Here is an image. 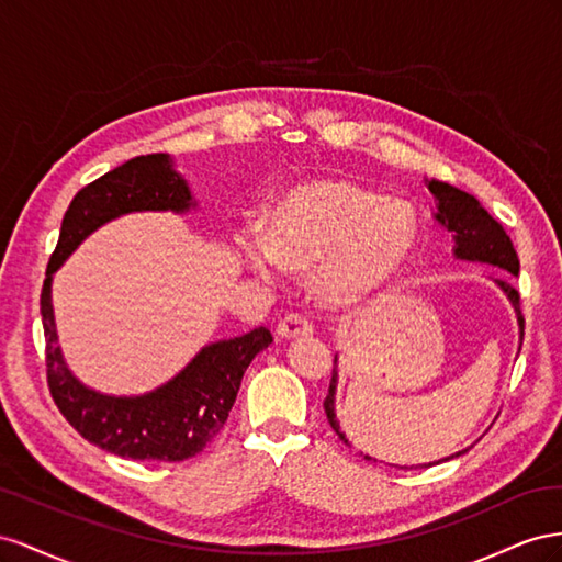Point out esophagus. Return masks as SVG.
<instances>
[{
    "instance_id": "1",
    "label": "esophagus",
    "mask_w": 562,
    "mask_h": 562,
    "mask_svg": "<svg viewBox=\"0 0 562 562\" xmlns=\"http://www.w3.org/2000/svg\"><path fill=\"white\" fill-rule=\"evenodd\" d=\"M276 334L280 336V339H301V336H308L313 334V323L301 313H292L282 317L278 327H276Z\"/></svg>"
}]
</instances>
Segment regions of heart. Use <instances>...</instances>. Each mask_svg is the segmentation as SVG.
I'll use <instances>...</instances> for the list:
<instances>
[{"label": "heart", "mask_w": 562, "mask_h": 562, "mask_svg": "<svg viewBox=\"0 0 562 562\" xmlns=\"http://www.w3.org/2000/svg\"><path fill=\"white\" fill-rule=\"evenodd\" d=\"M422 214L405 198L346 179L286 188L268 212V237L247 235L245 256L259 272H315L323 296L341 306L391 286L419 249Z\"/></svg>", "instance_id": "obj_1"}]
</instances>
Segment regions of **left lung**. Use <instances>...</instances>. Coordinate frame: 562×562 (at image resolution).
<instances>
[{
	"label": "left lung",
	"instance_id": "left-lung-1",
	"mask_svg": "<svg viewBox=\"0 0 562 562\" xmlns=\"http://www.w3.org/2000/svg\"><path fill=\"white\" fill-rule=\"evenodd\" d=\"M432 195L438 198V214L436 218L442 223L447 231L454 233V254L459 259H467V261H483V263H492V266H499L513 276H518L520 270V261H518V254L513 249L510 237L506 235V231L502 228V223L492 218L480 202L469 195V192H463L450 183H442V181H430L428 183ZM496 284L502 286V290L508 294L510 303L516 306L518 313V325H520V346H522V336H525V317L520 313V296L518 292L513 290L510 284L496 280ZM336 364V358H334ZM334 391H336V367L331 372V381H329V393L325 397V414H327V422L334 428L336 436H339L346 445V436L339 428V422H336V414H334ZM467 452V450H463ZM463 452H457L454 457H461ZM450 457V459H454ZM367 461H376L372 457H367ZM447 461V459H445ZM430 467V463H428Z\"/></svg>",
	"mask_w": 562,
	"mask_h": 562
}]
</instances>
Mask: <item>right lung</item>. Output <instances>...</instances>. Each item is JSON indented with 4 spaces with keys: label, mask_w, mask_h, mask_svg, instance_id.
<instances>
[{
    "label": "right lung",
    "mask_w": 562,
    "mask_h": 562,
    "mask_svg": "<svg viewBox=\"0 0 562 562\" xmlns=\"http://www.w3.org/2000/svg\"><path fill=\"white\" fill-rule=\"evenodd\" d=\"M190 190L162 153L140 155L103 173L72 198L58 245L46 266L40 296L46 339V383L68 424L101 450L138 461H183L200 454L226 424L249 362L272 344L266 327L202 348L162 389L138 397H112L79 383L60 356L52 276L75 247L110 218L130 212H186Z\"/></svg>",
    "instance_id": "obj_1"
}]
</instances>
